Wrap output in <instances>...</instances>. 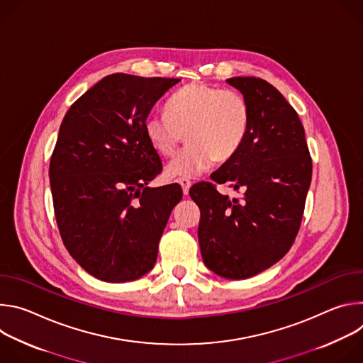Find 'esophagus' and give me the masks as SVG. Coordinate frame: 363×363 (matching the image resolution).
<instances>
[{
    "instance_id": "obj_1",
    "label": "esophagus",
    "mask_w": 363,
    "mask_h": 363,
    "mask_svg": "<svg viewBox=\"0 0 363 363\" xmlns=\"http://www.w3.org/2000/svg\"><path fill=\"white\" fill-rule=\"evenodd\" d=\"M179 184H181V186H182V192H184V195H188V192H189V188H191L192 182H191L189 179H186V178H181V179H179Z\"/></svg>"
}]
</instances>
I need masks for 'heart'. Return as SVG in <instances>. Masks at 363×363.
Segmentation results:
<instances>
[{
	"instance_id": "obj_1",
	"label": "heart",
	"mask_w": 363,
	"mask_h": 363,
	"mask_svg": "<svg viewBox=\"0 0 363 363\" xmlns=\"http://www.w3.org/2000/svg\"><path fill=\"white\" fill-rule=\"evenodd\" d=\"M251 126V108L242 93L216 84L189 83L169 100L167 112L150 113L145 133L162 157H172L167 168L171 179L191 178L214 161L225 162L241 149Z\"/></svg>"
}]
</instances>
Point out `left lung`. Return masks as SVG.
Segmentation results:
<instances>
[{"mask_svg": "<svg viewBox=\"0 0 363 363\" xmlns=\"http://www.w3.org/2000/svg\"><path fill=\"white\" fill-rule=\"evenodd\" d=\"M250 103L251 126L241 149L211 179L241 196L221 195L216 184L189 189L201 211L198 240L205 266L241 280L276 264L300 230L312 181V157L304 128L284 96L258 77H233Z\"/></svg>", "mask_w": 363, "mask_h": 363, "instance_id": "left-lung-1", "label": "left lung"}]
</instances>
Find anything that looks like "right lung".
Here are the masks:
<instances>
[{
	"mask_svg": "<svg viewBox=\"0 0 363 363\" xmlns=\"http://www.w3.org/2000/svg\"><path fill=\"white\" fill-rule=\"evenodd\" d=\"M179 82L106 76L73 103L60 125L48 169L55 216L69 254L99 280L132 281L157 263L182 189L146 186L162 162L145 121Z\"/></svg>",
	"mask_w": 363,
	"mask_h": 363,
	"instance_id": "add662e5",
	"label": "right lung"
}]
</instances>
